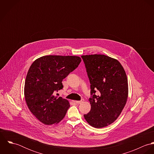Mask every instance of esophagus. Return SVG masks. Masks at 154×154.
<instances>
[{
	"mask_svg": "<svg viewBox=\"0 0 154 154\" xmlns=\"http://www.w3.org/2000/svg\"><path fill=\"white\" fill-rule=\"evenodd\" d=\"M83 101H84V100H81V101H75V103L76 104H81V103H82Z\"/></svg>",
	"mask_w": 154,
	"mask_h": 154,
	"instance_id": "esophagus-1",
	"label": "esophagus"
}]
</instances>
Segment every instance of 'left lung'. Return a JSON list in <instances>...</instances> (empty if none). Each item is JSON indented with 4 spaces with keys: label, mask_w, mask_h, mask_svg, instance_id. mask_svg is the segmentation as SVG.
<instances>
[{
    "label": "left lung",
    "mask_w": 154,
    "mask_h": 154,
    "mask_svg": "<svg viewBox=\"0 0 154 154\" xmlns=\"http://www.w3.org/2000/svg\"><path fill=\"white\" fill-rule=\"evenodd\" d=\"M90 82L91 108L84 116L95 128L113 123L123 109L128 96L126 72L120 62L102 54L82 56Z\"/></svg>",
    "instance_id": "obj_1"
}]
</instances>
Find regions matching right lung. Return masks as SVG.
<instances>
[{"label": "right lung", "mask_w": 154, "mask_h": 154, "mask_svg": "<svg viewBox=\"0 0 154 154\" xmlns=\"http://www.w3.org/2000/svg\"><path fill=\"white\" fill-rule=\"evenodd\" d=\"M81 62L78 56L50 55L37 59L30 66L25 82V98L31 112L43 123H58L65 116L69 103L55 94L63 88V79Z\"/></svg>", "instance_id": "add662e5"}]
</instances>
